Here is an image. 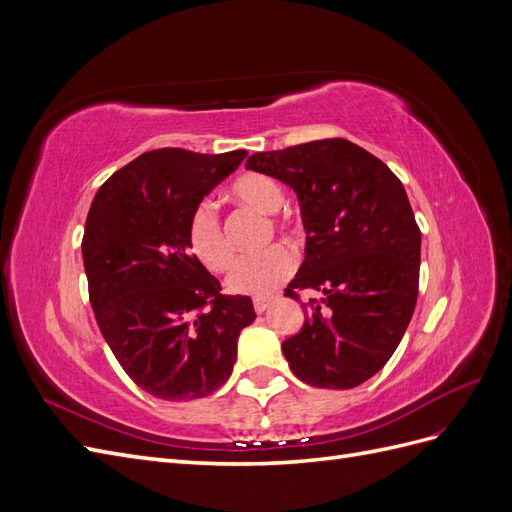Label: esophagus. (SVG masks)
Wrapping results in <instances>:
<instances>
[{"label": "esophagus", "mask_w": 512, "mask_h": 512, "mask_svg": "<svg viewBox=\"0 0 512 512\" xmlns=\"http://www.w3.org/2000/svg\"><path fill=\"white\" fill-rule=\"evenodd\" d=\"M271 303H273V299H254V309H256V314H262V312H265V309H267Z\"/></svg>", "instance_id": "esophagus-1"}]
</instances>
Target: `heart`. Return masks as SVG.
I'll use <instances>...</instances> for the list:
<instances>
[{"mask_svg": "<svg viewBox=\"0 0 512 512\" xmlns=\"http://www.w3.org/2000/svg\"><path fill=\"white\" fill-rule=\"evenodd\" d=\"M232 196L241 205L252 207L260 213H275L282 207L284 192L273 177L262 173H245L232 183ZM273 224H277L273 220ZM188 247L192 256L209 269L211 273H224L232 265V247L226 239L222 228L220 213L211 200H203L188 220ZM294 269H297V258L286 245H273L265 252L241 258L235 269L230 271L226 286L230 292L250 294V297H267L273 290L288 282Z\"/></svg>", "mask_w": 512, "mask_h": 512, "instance_id": "heart-1", "label": "heart"}]
</instances>
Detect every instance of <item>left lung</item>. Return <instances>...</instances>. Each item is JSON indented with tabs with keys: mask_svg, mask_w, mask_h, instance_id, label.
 Segmentation results:
<instances>
[{
	"mask_svg": "<svg viewBox=\"0 0 512 512\" xmlns=\"http://www.w3.org/2000/svg\"><path fill=\"white\" fill-rule=\"evenodd\" d=\"M245 168L299 196L305 260L286 297L322 292L282 344L292 374L316 389H354L391 359L414 314L421 228L404 185L346 138L254 153Z\"/></svg>",
	"mask_w": 512,
	"mask_h": 512,
	"instance_id": "1",
	"label": "left lung"
}]
</instances>
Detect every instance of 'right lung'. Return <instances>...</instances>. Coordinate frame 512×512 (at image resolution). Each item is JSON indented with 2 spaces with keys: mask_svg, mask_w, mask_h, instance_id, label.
<instances>
[{
  "mask_svg": "<svg viewBox=\"0 0 512 512\" xmlns=\"http://www.w3.org/2000/svg\"><path fill=\"white\" fill-rule=\"evenodd\" d=\"M245 149H153L108 177L91 203L83 265L89 301L108 348L149 395L207 397L230 378L250 297L222 286L188 247V220Z\"/></svg>",
  "mask_w": 512,
  "mask_h": 512,
  "instance_id": "right-lung-1",
  "label": "right lung"
}]
</instances>
